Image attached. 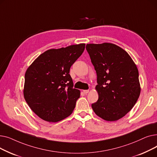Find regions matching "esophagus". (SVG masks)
Here are the masks:
<instances>
[{
    "label": "esophagus",
    "mask_w": 157,
    "mask_h": 157,
    "mask_svg": "<svg viewBox=\"0 0 157 157\" xmlns=\"http://www.w3.org/2000/svg\"><path fill=\"white\" fill-rule=\"evenodd\" d=\"M88 92H89V90H83V93H84L85 94H87Z\"/></svg>",
    "instance_id": "1"
}]
</instances>
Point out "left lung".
Returning a JSON list of instances; mask_svg holds the SVG:
<instances>
[{
  "instance_id": "8db88e82",
  "label": "left lung",
  "mask_w": 157,
  "mask_h": 157,
  "mask_svg": "<svg viewBox=\"0 0 157 157\" xmlns=\"http://www.w3.org/2000/svg\"><path fill=\"white\" fill-rule=\"evenodd\" d=\"M86 48L97 75L98 99L92 108L102 119L117 121L133 108L141 93L137 66L114 44H87Z\"/></svg>"
}]
</instances>
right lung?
<instances>
[{
    "label": "right lung",
    "mask_w": 157,
    "mask_h": 157,
    "mask_svg": "<svg viewBox=\"0 0 157 157\" xmlns=\"http://www.w3.org/2000/svg\"><path fill=\"white\" fill-rule=\"evenodd\" d=\"M85 44L50 49L40 54L25 74L23 96L30 109L43 120L58 122L73 112L80 91L73 88L72 65Z\"/></svg>",
    "instance_id": "add662e5"
}]
</instances>
